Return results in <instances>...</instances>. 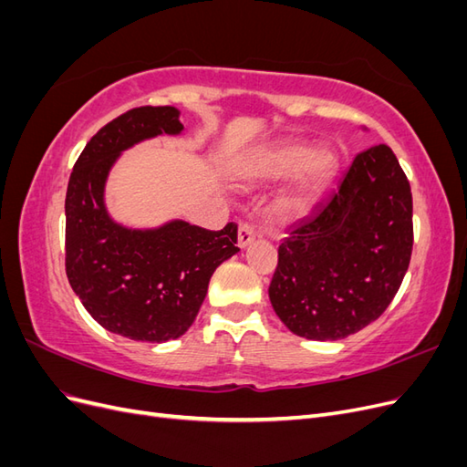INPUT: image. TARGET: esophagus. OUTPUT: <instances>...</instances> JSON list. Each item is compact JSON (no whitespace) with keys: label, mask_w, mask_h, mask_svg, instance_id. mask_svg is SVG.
I'll return each mask as SVG.
<instances>
[{"label":"esophagus","mask_w":467,"mask_h":467,"mask_svg":"<svg viewBox=\"0 0 467 467\" xmlns=\"http://www.w3.org/2000/svg\"><path fill=\"white\" fill-rule=\"evenodd\" d=\"M253 239H255V228L249 222H242L239 223V230H237V244L239 247H247Z\"/></svg>","instance_id":"esophagus-1"}]
</instances>
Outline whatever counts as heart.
Segmentation results:
<instances>
[{"mask_svg": "<svg viewBox=\"0 0 467 467\" xmlns=\"http://www.w3.org/2000/svg\"><path fill=\"white\" fill-rule=\"evenodd\" d=\"M337 158L327 148L309 150L302 142H285L265 150L251 167V177L257 181H276L292 177L282 192L278 212L285 218H300L309 212L335 175Z\"/></svg>", "mask_w": 467, "mask_h": 467, "instance_id": "1", "label": "heart"}]
</instances>
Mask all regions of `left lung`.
<instances>
[{"mask_svg":"<svg viewBox=\"0 0 467 467\" xmlns=\"http://www.w3.org/2000/svg\"><path fill=\"white\" fill-rule=\"evenodd\" d=\"M411 251V187L379 144L358 153L329 199L278 245L268 298L292 333L337 341L386 312Z\"/></svg>","mask_w":467,"mask_h":467,"instance_id":"obj_1","label":"left lung"}]
</instances>
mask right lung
Masks as SVG:
<instances>
[{"label": "right lung", "instance_id": "1", "mask_svg": "<svg viewBox=\"0 0 467 467\" xmlns=\"http://www.w3.org/2000/svg\"><path fill=\"white\" fill-rule=\"evenodd\" d=\"M175 107H136L83 148L66 192V275L83 307L110 333L165 343L185 333L218 265L239 251L237 225L212 232L175 220L160 230H126L103 204L119 153L144 138L179 134Z\"/></svg>", "mask_w": 467, "mask_h": 467}]
</instances>
